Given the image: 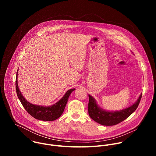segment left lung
<instances>
[{
	"mask_svg": "<svg viewBox=\"0 0 156 156\" xmlns=\"http://www.w3.org/2000/svg\"><path fill=\"white\" fill-rule=\"evenodd\" d=\"M88 113L90 117L96 122L105 126H112L117 125L127 119L137 108L142 97V93L138 100L131 106L119 110L107 111L100 107L96 99L89 94Z\"/></svg>",
	"mask_w": 156,
	"mask_h": 156,
	"instance_id": "obj_1",
	"label": "left lung"
}]
</instances>
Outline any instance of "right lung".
<instances>
[{"instance_id":"1","label":"right lung","mask_w":156,"mask_h":156,"mask_svg":"<svg viewBox=\"0 0 156 156\" xmlns=\"http://www.w3.org/2000/svg\"><path fill=\"white\" fill-rule=\"evenodd\" d=\"M18 71L16 72L15 83L16 91L19 100L28 114L36 119L42 121H54L58 119L63 112L70 95L75 89H70L68 90L58 102L51 106H42L33 104L26 100L19 90L17 80Z\"/></svg>"}]
</instances>
